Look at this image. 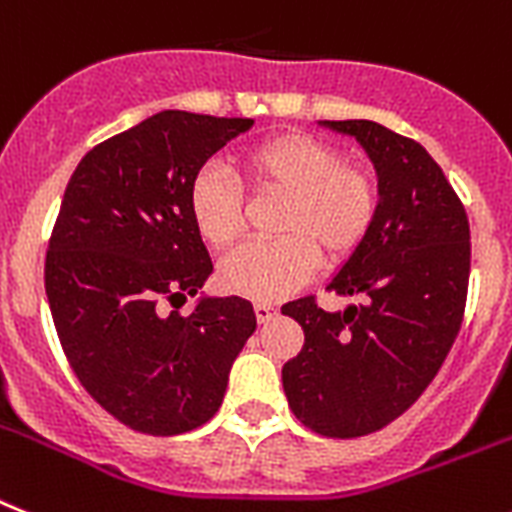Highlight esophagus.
<instances>
[{"label": "esophagus", "instance_id": "obj_1", "mask_svg": "<svg viewBox=\"0 0 512 512\" xmlns=\"http://www.w3.org/2000/svg\"><path fill=\"white\" fill-rule=\"evenodd\" d=\"M273 315H276V307H270V304H263V302L255 304L257 322H268Z\"/></svg>", "mask_w": 512, "mask_h": 512}]
</instances>
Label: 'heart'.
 Segmentation results:
<instances>
[{"instance_id": "1", "label": "heart", "mask_w": 512, "mask_h": 512, "mask_svg": "<svg viewBox=\"0 0 512 512\" xmlns=\"http://www.w3.org/2000/svg\"><path fill=\"white\" fill-rule=\"evenodd\" d=\"M244 187L281 197L273 242L247 244L223 260L218 278L229 294L278 302L312 278L317 263L341 265L369 236L380 213V184L362 163L343 161L336 145L312 135H278L239 156ZM187 205L203 242L229 249L244 231L242 192L218 169L197 171Z\"/></svg>"}]
</instances>
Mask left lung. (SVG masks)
<instances>
[{
  "instance_id": "obj_1",
  "label": "left lung",
  "mask_w": 512,
  "mask_h": 512,
  "mask_svg": "<svg viewBox=\"0 0 512 512\" xmlns=\"http://www.w3.org/2000/svg\"><path fill=\"white\" fill-rule=\"evenodd\" d=\"M354 135L380 176V213L328 291L362 296L325 312L283 304L304 330L283 364L294 416L322 437H362L409 409L440 372L466 312L471 229L461 197L422 145L369 119L325 122Z\"/></svg>"
}]
</instances>
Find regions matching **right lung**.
Wrapping results in <instances>:
<instances>
[{"label": "right lung", "instance_id": "1", "mask_svg": "<svg viewBox=\"0 0 512 512\" xmlns=\"http://www.w3.org/2000/svg\"><path fill=\"white\" fill-rule=\"evenodd\" d=\"M252 124L161 111L90 148L64 190L44 265L54 328L90 398L143 435H182L213 419L255 333V309L239 296L179 312L213 270L190 184Z\"/></svg>", "mask_w": 512, "mask_h": 512}]
</instances>
